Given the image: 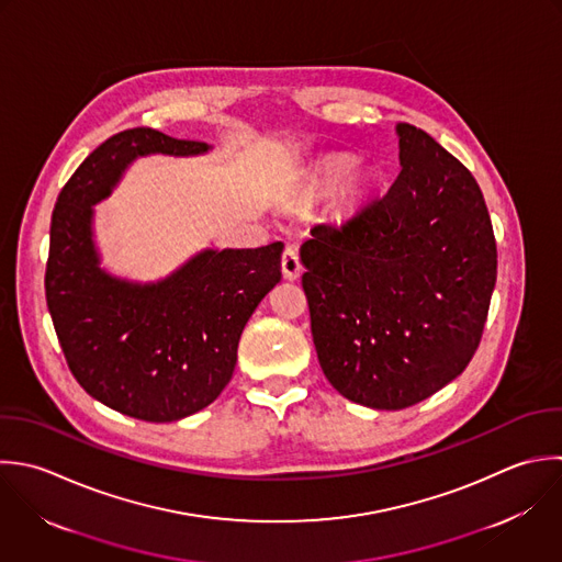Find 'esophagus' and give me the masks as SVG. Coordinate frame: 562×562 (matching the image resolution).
<instances>
[{
    "mask_svg": "<svg viewBox=\"0 0 562 562\" xmlns=\"http://www.w3.org/2000/svg\"><path fill=\"white\" fill-rule=\"evenodd\" d=\"M282 273L286 280H297L302 273L300 254H297V247H293V245H289L282 254Z\"/></svg>",
    "mask_w": 562,
    "mask_h": 562,
    "instance_id": "obj_1",
    "label": "esophagus"
}]
</instances>
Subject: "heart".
Returning a JSON list of instances; mask_svg holds the SVG:
<instances>
[{
	"label": "heart",
	"mask_w": 562,
	"mask_h": 562,
	"mask_svg": "<svg viewBox=\"0 0 562 562\" xmlns=\"http://www.w3.org/2000/svg\"><path fill=\"white\" fill-rule=\"evenodd\" d=\"M357 166V159L350 155H339V157H330L324 159L319 166H315L311 172H306L302 177V181L295 186L293 190V201L302 203V201H313L319 199L324 194H328L339 181H344ZM376 183V170L366 166L355 170V175L350 177L348 183V196L352 201L363 199Z\"/></svg>",
	"instance_id": "heart-1"
}]
</instances>
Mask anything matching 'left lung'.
<instances>
[{
	"instance_id": "left-lung-1",
	"label": "left lung",
	"mask_w": 562,
	"mask_h": 562,
	"mask_svg": "<svg viewBox=\"0 0 562 562\" xmlns=\"http://www.w3.org/2000/svg\"><path fill=\"white\" fill-rule=\"evenodd\" d=\"M401 175L302 245L311 333L330 385L372 409L412 407L471 363L497 280L484 194L429 133L396 124Z\"/></svg>"
}]
</instances>
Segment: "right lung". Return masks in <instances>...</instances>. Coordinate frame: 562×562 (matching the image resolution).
<instances>
[{
    "label": "right lung",
    "instance_id": "add662e5",
    "mask_svg": "<svg viewBox=\"0 0 562 562\" xmlns=\"http://www.w3.org/2000/svg\"><path fill=\"white\" fill-rule=\"evenodd\" d=\"M210 148L146 126L122 131L78 166L52 212L45 300L67 366L91 398L146 423L192 416L225 390L245 324L282 278L284 245L207 247L157 282H135L100 267L93 205L137 157Z\"/></svg>",
    "mask_w": 562,
    "mask_h": 562
}]
</instances>
